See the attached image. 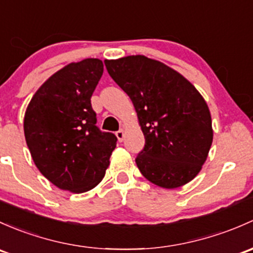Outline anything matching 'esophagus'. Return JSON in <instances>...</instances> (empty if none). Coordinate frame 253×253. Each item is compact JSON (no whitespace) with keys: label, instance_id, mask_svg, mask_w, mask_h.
I'll return each mask as SVG.
<instances>
[{"label":"esophagus","instance_id":"esophagus-1","mask_svg":"<svg viewBox=\"0 0 253 253\" xmlns=\"http://www.w3.org/2000/svg\"><path fill=\"white\" fill-rule=\"evenodd\" d=\"M116 137H118V139L120 140V142H122L125 138V131L124 129H120V131L116 132Z\"/></svg>","mask_w":253,"mask_h":253}]
</instances>
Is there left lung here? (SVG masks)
<instances>
[{"mask_svg":"<svg viewBox=\"0 0 253 253\" xmlns=\"http://www.w3.org/2000/svg\"><path fill=\"white\" fill-rule=\"evenodd\" d=\"M109 75L131 98L145 147L135 159L140 173L174 189L198 175L213 140L211 113L182 74L145 55L104 60Z\"/></svg>","mask_w":253,"mask_h":253,"instance_id":"8db88e82","label":"left lung"}]
</instances>
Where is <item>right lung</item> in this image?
Returning a JSON list of instances; mask_svg holds the SVG:
<instances>
[{
  "label": "right lung",
  "instance_id": "obj_1",
  "mask_svg": "<svg viewBox=\"0 0 253 253\" xmlns=\"http://www.w3.org/2000/svg\"><path fill=\"white\" fill-rule=\"evenodd\" d=\"M103 70L97 58L68 64L41 84L26 108L24 134L31 158L62 190L93 189L110 165L118 138L99 131L91 105Z\"/></svg>",
  "mask_w": 253,
  "mask_h": 253
}]
</instances>
